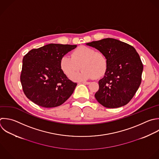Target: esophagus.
Masks as SVG:
<instances>
[{
  "instance_id": "obj_1",
  "label": "esophagus",
  "mask_w": 159,
  "mask_h": 159,
  "mask_svg": "<svg viewBox=\"0 0 159 159\" xmlns=\"http://www.w3.org/2000/svg\"><path fill=\"white\" fill-rule=\"evenodd\" d=\"M82 83L84 84H89L90 83L89 82H86V81H83Z\"/></svg>"
}]
</instances>
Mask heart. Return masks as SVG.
I'll return each instance as SVG.
<instances>
[{
	"label": "heart",
	"mask_w": 159,
	"mask_h": 159,
	"mask_svg": "<svg viewBox=\"0 0 159 159\" xmlns=\"http://www.w3.org/2000/svg\"><path fill=\"white\" fill-rule=\"evenodd\" d=\"M60 66L68 77H71L81 67L82 71L72 76L75 80H85L94 77L99 78L106 71L107 59L102 52L81 46L72 52L71 57L63 55L60 59Z\"/></svg>",
	"instance_id": "heart-1"
}]
</instances>
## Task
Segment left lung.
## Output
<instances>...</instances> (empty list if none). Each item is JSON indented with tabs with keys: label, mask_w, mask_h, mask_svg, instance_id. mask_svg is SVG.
<instances>
[{
	"label": "left lung",
	"mask_w": 159,
	"mask_h": 159,
	"mask_svg": "<svg viewBox=\"0 0 159 159\" xmlns=\"http://www.w3.org/2000/svg\"><path fill=\"white\" fill-rule=\"evenodd\" d=\"M105 54L107 68L99 81L94 96L103 106L117 108L127 104L134 97L142 80L143 65L135 49L120 40L107 38L87 43Z\"/></svg>",
	"instance_id": "left-lung-1"
}]
</instances>
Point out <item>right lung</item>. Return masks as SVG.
I'll use <instances>...</instances> for the list:
<instances>
[{"mask_svg": "<svg viewBox=\"0 0 159 159\" xmlns=\"http://www.w3.org/2000/svg\"><path fill=\"white\" fill-rule=\"evenodd\" d=\"M76 47L50 43L32 49L24 56L20 81L28 99L50 108L61 105L71 96L77 84L62 71L60 61Z\"/></svg>", "mask_w": 159, "mask_h": 159, "instance_id": "add662e5", "label": "right lung"}]
</instances>
